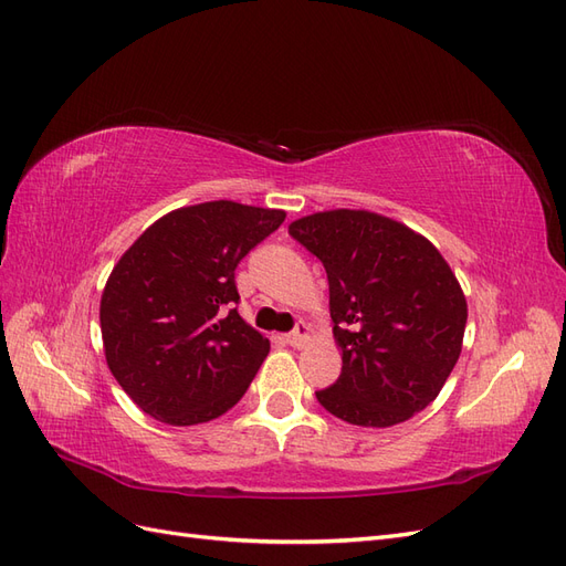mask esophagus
Returning a JSON list of instances; mask_svg holds the SVG:
<instances>
[{
	"label": "esophagus",
	"instance_id": "esophagus-1",
	"mask_svg": "<svg viewBox=\"0 0 566 566\" xmlns=\"http://www.w3.org/2000/svg\"><path fill=\"white\" fill-rule=\"evenodd\" d=\"M311 336H313V329H311L308 322L298 319V322H296V327H294V332H289V334H286V342H289V346L303 348L305 344L311 342Z\"/></svg>",
	"mask_w": 566,
	"mask_h": 566
}]
</instances>
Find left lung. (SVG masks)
I'll return each instance as SVG.
<instances>
[{
    "label": "left lung",
    "instance_id": "obj_1",
    "mask_svg": "<svg viewBox=\"0 0 566 566\" xmlns=\"http://www.w3.org/2000/svg\"><path fill=\"white\" fill-rule=\"evenodd\" d=\"M325 265L342 375L319 406L358 427H394L439 396L462 350L467 301L429 239L369 211L289 224Z\"/></svg>",
    "mask_w": 566,
    "mask_h": 566
}]
</instances>
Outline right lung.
Instances as JSON below:
<instances>
[{"label": "right lung", "instance_id": "1", "mask_svg": "<svg viewBox=\"0 0 566 566\" xmlns=\"http://www.w3.org/2000/svg\"><path fill=\"white\" fill-rule=\"evenodd\" d=\"M284 218L234 201L177 208L113 268L99 308L106 363L158 422H211L247 394L270 342L237 313L234 270Z\"/></svg>", "mask_w": 566, "mask_h": 566}]
</instances>
